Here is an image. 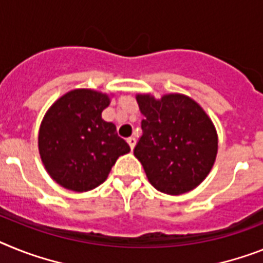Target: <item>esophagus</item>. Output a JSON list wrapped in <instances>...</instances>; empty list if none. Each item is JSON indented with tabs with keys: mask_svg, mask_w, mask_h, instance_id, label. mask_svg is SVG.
Here are the masks:
<instances>
[{
	"mask_svg": "<svg viewBox=\"0 0 263 263\" xmlns=\"http://www.w3.org/2000/svg\"><path fill=\"white\" fill-rule=\"evenodd\" d=\"M127 143L129 144L131 149H134V148H135V144H136V139L134 138V136H131V138L127 139Z\"/></svg>",
	"mask_w": 263,
	"mask_h": 263,
	"instance_id": "obj_1",
	"label": "esophagus"
}]
</instances>
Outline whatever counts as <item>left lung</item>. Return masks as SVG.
<instances>
[{"instance_id":"1","label":"left lung","mask_w":263,"mask_h":263,"mask_svg":"<svg viewBox=\"0 0 263 263\" xmlns=\"http://www.w3.org/2000/svg\"><path fill=\"white\" fill-rule=\"evenodd\" d=\"M136 101L144 119L134 154L148 182L168 195L186 194L199 186L218 154V134L210 116L182 93L160 99L138 93Z\"/></svg>"}]
</instances>
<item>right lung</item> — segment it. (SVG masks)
I'll use <instances>...</instances> for the list:
<instances>
[{
  "instance_id": "add662e5",
  "label": "right lung",
  "mask_w": 263,
  "mask_h": 263,
  "mask_svg": "<svg viewBox=\"0 0 263 263\" xmlns=\"http://www.w3.org/2000/svg\"><path fill=\"white\" fill-rule=\"evenodd\" d=\"M112 95L72 89L44 115L39 129L41 162L57 184L85 193L105 182L119 156L131 151L116 125L101 118Z\"/></svg>"
}]
</instances>
